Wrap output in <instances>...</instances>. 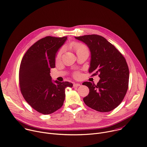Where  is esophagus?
Listing matches in <instances>:
<instances>
[{
	"mask_svg": "<svg viewBox=\"0 0 147 147\" xmlns=\"http://www.w3.org/2000/svg\"><path fill=\"white\" fill-rule=\"evenodd\" d=\"M80 86V84L79 83H74V87H78Z\"/></svg>",
	"mask_w": 147,
	"mask_h": 147,
	"instance_id": "obj_1",
	"label": "esophagus"
}]
</instances>
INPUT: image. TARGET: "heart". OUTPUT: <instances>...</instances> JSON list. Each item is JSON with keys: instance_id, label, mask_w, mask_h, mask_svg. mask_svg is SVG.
<instances>
[{"instance_id": "obj_1", "label": "heart", "mask_w": 147, "mask_h": 147, "mask_svg": "<svg viewBox=\"0 0 147 147\" xmlns=\"http://www.w3.org/2000/svg\"><path fill=\"white\" fill-rule=\"evenodd\" d=\"M72 46H73L74 49H75V51H76V53H78V52H79V51L88 50L87 47L84 45H83V44H82V43H74V44ZM64 50V48H62L58 52V53H57V59H58V58H60L61 57V55H62V54H63ZM78 75H79L78 74H76L75 75L77 76H78Z\"/></svg>"}]
</instances>
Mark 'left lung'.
<instances>
[{"mask_svg": "<svg viewBox=\"0 0 147 147\" xmlns=\"http://www.w3.org/2000/svg\"><path fill=\"white\" fill-rule=\"evenodd\" d=\"M75 38L89 47L91 53L89 72H94L93 75L99 74L100 78L96 85L90 82L82 83L89 89L84 102L98 112L114 109L121 103L128 89L129 70L125 58L101 36L88 35Z\"/></svg>", "mask_w": 147, "mask_h": 147, "instance_id": "1", "label": "left lung"}]
</instances>
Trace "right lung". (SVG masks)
<instances>
[{"mask_svg":"<svg viewBox=\"0 0 147 147\" xmlns=\"http://www.w3.org/2000/svg\"><path fill=\"white\" fill-rule=\"evenodd\" d=\"M67 36H46L29 48L20 67L19 82L21 93L32 108L45 115L52 113L63 105L68 82L53 81L50 69L55 68V57Z\"/></svg>","mask_w":147,"mask_h":147,"instance_id":"add662e5","label":"right lung"}]
</instances>
